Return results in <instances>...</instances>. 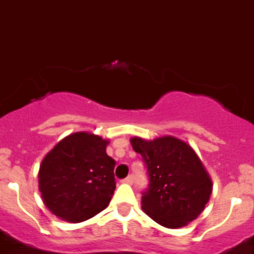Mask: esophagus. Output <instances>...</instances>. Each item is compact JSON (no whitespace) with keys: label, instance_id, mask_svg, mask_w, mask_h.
<instances>
[{"label":"esophagus","instance_id":"1","mask_svg":"<svg viewBox=\"0 0 254 254\" xmlns=\"http://www.w3.org/2000/svg\"><path fill=\"white\" fill-rule=\"evenodd\" d=\"M123 182H124V184H127V185H131L132 182H134V177H132V175H129L127 178H125V180H123Z\"/></svg>","mask_w":254,"mask_h":254}]
</instances>
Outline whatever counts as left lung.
Listing matches in <instances>:
<instances>
[{
    "mask_svg": "<svg viewBox=\"0 0 254 254\" xmlns=\"http://www.w3.org/2000/svg\"><path fill=\"white\" fill-rule=\"evenodd\" d=\"M132 149L147 166L149 186L141 196V209L159 225L186 227L204 211L212 181L193 148L176 136L153 140L134 136Z\"/></svg>",
    "mask_w": 254,
    "mask_h": 254,
    "instance_id": "left-lung-1",
    "label": "left lung"
}]
</instances>
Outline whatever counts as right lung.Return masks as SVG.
<instances>
[{"mask_svg":"<svg viewBox=\"0 0 254 254\" xmlns=\"http://www.w3.org/2000/svg\"><path fill=\"white\" fill-rule=\"evenodd\" d=\"M109 140L78 131L62 139L44 157L39 191L50 212L69 223H81L106 209L115 191V161Z\"/></svg>","mask_w":254,"mask_h":254,"instance_id":"add662e5","label":"right lung"}]
</instances>
